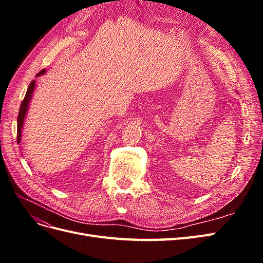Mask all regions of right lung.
Masks as SVG:
<instances>
[{
	"label": "right lung",
	"mask_w": 263,
	"mask_h": 263,
	"mask_svg": "<svg viewBox=\"0 0 263 263\" xmlns=\"http://www.w3.org/2000/svg\"><path fill=\"white\" fill-rule=\"evenodd\" d=\"M45 73H46V69H43L41 72L37 73L36 77H41ZM35 87H36V81L33 80L28 85L26 95H25V98H24L22 104H21V107H20L18 117H17V142H21V139H22V130H23L24 122H25V118H26V115H27V112H28V107H29V103H30L31 97H33Z\"/></svg>",
	"instance_id": "right-lung-1"
}]
</instances>
